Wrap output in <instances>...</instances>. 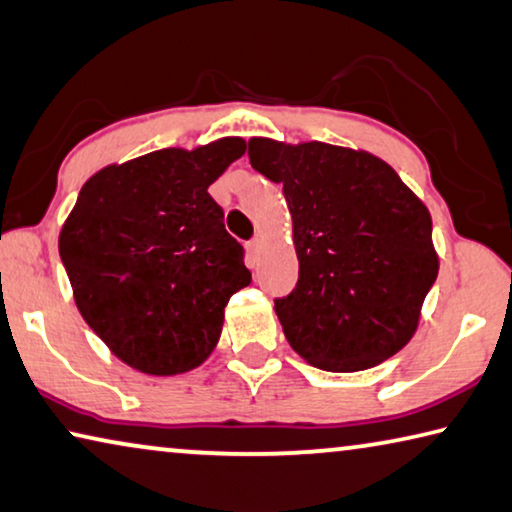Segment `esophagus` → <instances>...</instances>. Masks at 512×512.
Returning a JSON list of instances; mask_svg holds the SVG:
<instances>
[{
  "mask_svg": "<svg viewBox=\"0 0 512 512\" xmlns=\"http://www.w3.org/2000/svg\"><path fill=\"white\" fill-rule=\"evenodd\" d=\"M248 253H250V257L253 259H257L259 255H262V239H253V241H248Z\"/></svg>",
  "mask_w": 512,
  "mask_h": 512,
  "instance_id": "obj_1",
  "label": "esophagus"
}]
</instances>
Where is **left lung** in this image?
<instances>
[{
	"label": "left lung",
	"mask_w": 512,
	"mask_h": 512,
	"mask_svg": "<svg viewBox=\"0 0 512 512\" xmlns=\"http://www.w3.org/2000/svg\"><path fill=\"white\" fill-rule=\"evenodd\" d=\"M255 170L282 184L294 223L296 289L275 298L291 348L351 373L401 351L440 271L428 207L396 170L339 145L248 141Z\"/></svg>",
	"instance_id": "8db88e82"
}]
</instances>
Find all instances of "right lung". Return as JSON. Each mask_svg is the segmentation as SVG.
Masks as SVG:
<instances>
[{"mask_svg": "<svg viewBox=\"0 0 512 512\" xmlns=\"http://www.w3.org/2000/svg\"><path fill=\"white\" fill-rule=\"evenodd\" d=\"M246 152L227 136L111 164L81 186L59 253L77 310L109 351L148 376L200 367L225 305L250 285L241 243L209 184Z\"/></svg>", "mask_w": 512, "mask_h": 512, "instance_id": "right-lung-1", "label": "right lung"}]
</instances>
